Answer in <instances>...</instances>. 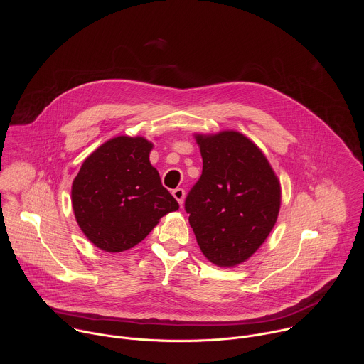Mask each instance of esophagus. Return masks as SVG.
Returning <instances> with one entry per match:
<instances>
[{
    "mask_svg": "<svg viewBox=\"0 0 364 364\" xmlns=\"http://www.w3.org/2000/svg\"><path fill=\"white\" fill-rule=\"evenodd\" d=\"M173 196H174V198L178 201V204L183 205L184 197H186V191H184L183 188H174V190H173Z\"/></svg>",
    "mask_w": 364,
    "mask_h": 364,
    "instance_id": "34e87169",
    "label": "esophagus"
}]
</instances>
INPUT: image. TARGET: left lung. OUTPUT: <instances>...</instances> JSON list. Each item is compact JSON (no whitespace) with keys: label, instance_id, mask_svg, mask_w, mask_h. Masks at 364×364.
Wrapping results in <instances>:
<instances>
[{"label":"left lung","instance_id":"8db88e82","mask_svg":"<svg viewBox=\"0 0 364 364\" xmlns=\"http://www.w3.org/2000/svg\"><path fill=\"white\" fill-rule=\"evenodd\" d=\"M203 159L184 209L203 255L222 268L249 259L274 229L281 184L264 152L236 131L196 135Z\"/></svg>","mask_w":364,"mask_h":364}]
</instances>
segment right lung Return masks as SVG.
Listing matches in <instances>:
<instances>
[{
  "instance_id": "add662e5",
  "label": "right lung",
  "mask_w": 364,
  "mask_h": 364,
  "mask_svg": "<svg viewBox=\"0 0 364 364\" xmlns=\"http://www.w3.org/2000/svg\"><path fill=\"white\" fill-rule=\"evenodd\" d=\"M152 144L121 135L102 144L83 161L72 184V205L85 236L105 252L138 245L177 200L149 163Z\"/></svg>"
}]
</instances>
